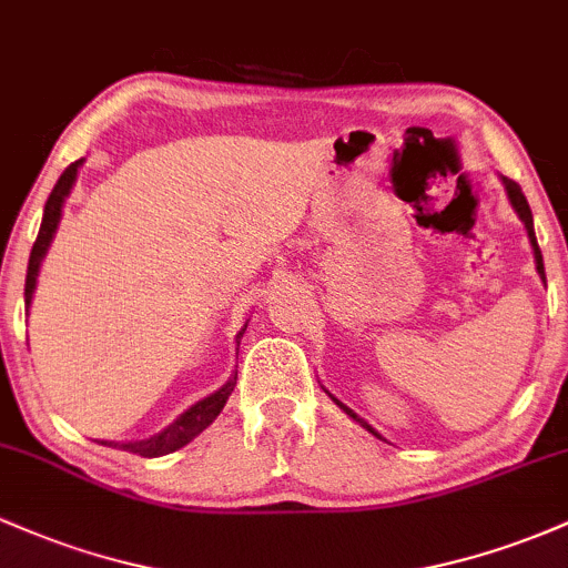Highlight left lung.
<instances>
[{"mask_svg": "<svg viewBox=\"0 0 568 568\" xmlns=\"http://www.w3.org/2000/svg\"><path fill=\"white\" fill-rule=\"evenodd\" d=\"M501 183H504V189H507V196H509V204H513L515 207V213L520 215V221H523V226H526V232H528V240H531V247H534V261H537V272H539V277H541V283H545V261H541V251H539V245H537V234H534V215H531V207H528V202H526V196H523V191H520V185L515 183V180H507V178H501ZM332 396V394H328ZM334 398V396H332ZM334 404L339 409H345L347 415L353 417L355 423H361V426L366 428V432L369 434H375L377 439H383V436H379L375 428L369 426V423L364 420V417H358L353 413L351 407H345V404L339 402V398H334Z\"/></svg>", "mask_w": 568, "mask_h": 568, "instance_id": "8db88e82", "label": "left lung"}]
</instances>
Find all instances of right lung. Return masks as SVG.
I'll return each instance as SVG.
<instances>
[{
    "label": "right lung",
    "mask_w": 568,
    "mask_h": 568,
    "mask_svg": "<svg viewBox=\"0 0 568 568\" xmlns=\"http://www.w3.org/2000/svg\"><path fill=\"white\" fill-rule=\"evenodd\" d=\"M80 164H83V159L74 161L64 170V174L59 178V183L53 185L51 196H48L45 202V213H42V226H40V234H37L34 240V247H31V255H29V270H27V288H23V298H27V313H29V304H31V294H34V285H37V272H40V264L42 258H45L48 247H51V240L55 234V229H59V221H61V207H64V199L70 196L72 185H74V178H78V170ZM247 328V323H245ZM245 328H242L240 334H236V347H240V339L242 334H245ZM236 385V375L229 379L223 388H217L215 394H210L207 398H202V402H196L193 407L185 409L183 415L178 417V420L172 423V426H166L164 432L153 434L151 439H142V442H102V445H110V447H121V450L126 453H136V456L142 458H159V456H166V453H174L180 450L183 445H189L193 436H199L204 432V428L210 426V423L215 420L217 415H221L223 404H226V398L232 396Z\"/></svg>",
    "instance_id": "1"
}]
</instances>
